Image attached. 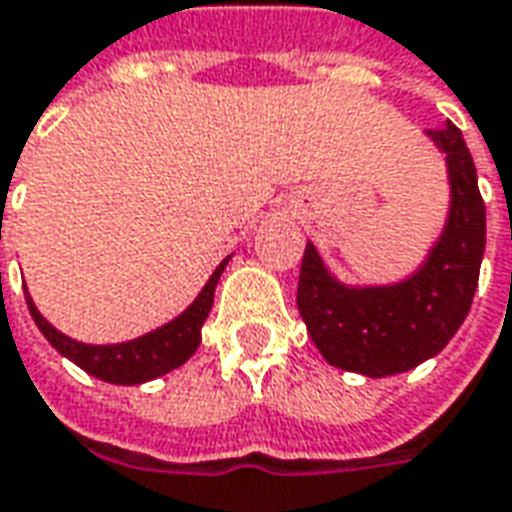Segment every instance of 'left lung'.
<instances>
[{
  "instance_id": "1",
  "label": "left lung",
  "mask_w": 512,
  "mask_h": 512,
  "mask_svg": "<svg viewBox=\"0 0 512 512\" xmlns=\"http://www.w3.org/2000/svg\"><path fill=\"white\" fill-rule=\"evenodd\" d=\"M447 159V226L424 264L400 284L336 281L308 242L297 281V311L322 358L366 378L408 372L438 355L469 314L485 253V204L463 134L452 121L427 129Z\"/></svg>"
}]
</instances>
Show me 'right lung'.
<instances>
[{
	"mask_svg": "<svg viewBox=\"0 0 512 512\" xmlns=\"http://www.w3.org/2000/svg\"><path fill=\"white\" fill-rule=\"evenodd\" d=\"M226 264L228 259H223L220 267L212 273V278L206 281L204 289H201V295L195 297L176 320H170L168 325H162V328L146 333V336H137L132 342L121 344L76 342V339L65 336V333H60L54 325L46 322V317L32 303L27 289H24V297H27L32 320H35V325L41 328V333L49 339V344L57 353L65 355L68 361H74L79 369H85L93 378L107 380V383H115V386H137V383H146V380H154L159 375H168L198 350L201 328H204L206 317L212 311L215 286L223 270H226Z\"/></svg>",
	"mask_w": 512,
	"mask_h": 512,
	"instance_id": "1",
	"label": "right lung"
}]
</instances>
